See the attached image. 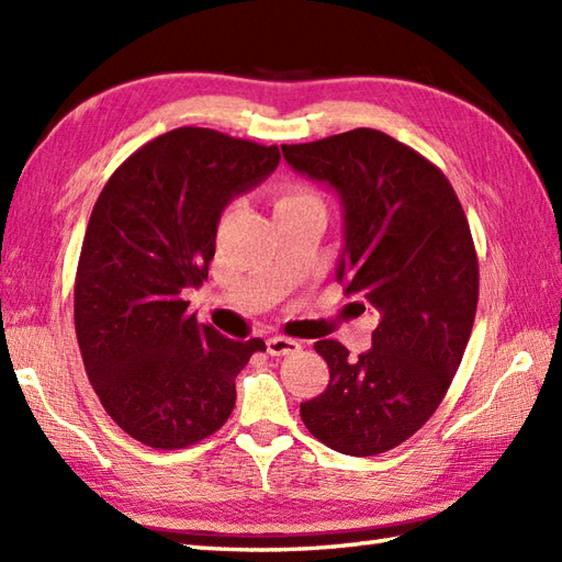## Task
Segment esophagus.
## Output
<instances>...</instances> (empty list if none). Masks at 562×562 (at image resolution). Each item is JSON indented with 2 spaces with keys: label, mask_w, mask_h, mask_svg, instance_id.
<instances>
[{
  "label": "esophagus",
  "mask_w": 562,
  "mask_h": 562,
  "mask_svg": "<svg viewBox=\"0 0 562 562\" xmlns=\"http://www.w3.org/2000/svg\"><path fill=\"white\" fill-rule=\"evenodd\" d=\"M266 345H268V352H270L272 357H284V355H294V352L302 350L300 342L292 340V338H282V336L268 338Z\"/></svg>",
  "instance_id": "34e87169"
}]
</instances>
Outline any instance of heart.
Instances as JSON below:
<instances>
[{
	"label": "heart",
	"mask_w": 562,
	"mask_h": 562,
	"mask_svg": "<svg viewBox=\"0 0 562 562\" xmlns=\"http://www.w3.org/2000/svg\"><path fill=\"white\" fill-rule=\"evenodd\" d=\"M272 207L278 212L321 207V198L308 186L302 183H280L272 190Z\"/></svg>",
	"instance_id": "obj_1"
}]
</instances>
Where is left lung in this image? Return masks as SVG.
<instances>
[{
	"mask_svg": "<svg viewBox=\"0 0 562 562\" xmlns=\"http://www.w3.org/2000/svg\"><path fill=\"white\" fill-rule=\"evenodd\" d=\"M294 171L340 198L336 278L374 308L372 350L355 360L338 340L314 348L330 369L302 403L308 432L350 457H376L413 437L447 396L479 306V256L447 176L423 154L372 127L282 145Z\"/></svg>",
	"mask_w": 562,
	"mask_h": 562,
	"instance_id": "8db88e82",
	"label": "left lung"
}]
</instances>
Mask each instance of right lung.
Wrapping results in <instances>:
<instances>
[{
    "label": "right lung",
    "instance_id": "right-lung-1",
    "mask_svg": "<svg viewBox=\"0 0 562 562\" xmlns=\"http://www.w3.org/2000/svg\"><path fill=\"white\" fill-rule=\"evenodd\" d=\"M278 164L274 145L176 127L117 166L93 205L75 280L77 340L105 413L142 445L186 449L217 432L236 374L266 350L198 324L186 294L207 280L224 207Z\"/></svg>",
    "mask_w": 562,
    "mask_h": 562
}]
</instances>
